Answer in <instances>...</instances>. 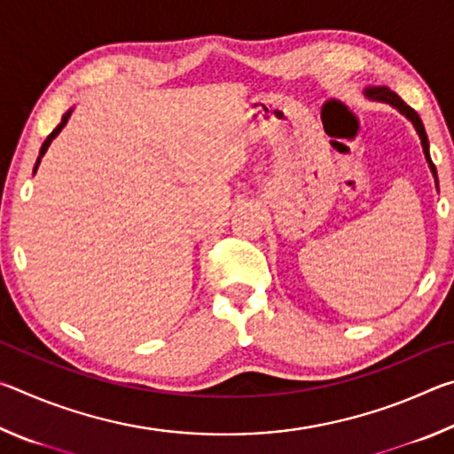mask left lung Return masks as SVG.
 I'll return each instance as SVG.
<instances>
[{
    "label": "left lung",
    "instance_id": "obj_1",
    "mask_svg": "<svg viewBox=\"0 0 454 454\" xmlns=\"http://www.w3.org/2000/svg\"><path fill=\"white\" fill-rule=\"evenodd\" d=\"M364 94H366V98L374 99V102H384V104H390L393 107H396V110L401 112L403 116H406V118H409V120L412 121V126H414V129H417V134H419V137H420L422 152H425V158H427V162H428L430 172H433L434 180H436V168H434L433 160H430V153H428V137H427V132H425V126H422V121H420V118H419V114L414 112L411 106H406V104L403 102V99H401V96L395 94V91L388 90L387 86L366 88ZM436 186H439V182H436Z\"/></svg>",
    "mask_w": 454,
    "mask_h": 454
}]
</instances>
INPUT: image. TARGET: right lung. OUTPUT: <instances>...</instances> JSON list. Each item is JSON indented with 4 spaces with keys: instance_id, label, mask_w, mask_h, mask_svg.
Wrapping results in <instances>:
<instances>
[{
    "instance_id": "obj_1",
    "label": "right lung",
    "mask_w": 454,
    "mask_h": 454,
    "mask_svg": "<svg viewBox=\"0 0 454 454\" xmlns=\"http://www.w3.org/2000/svg\"><path fill=\"white\" fill-rule=\"evenodd\" d=\"M70 116H72V110H67L66 114H64V118H61V121H59V124L56 126V129H53V132L48 136V137H45V142L42 144V150H40V156H37V162H35V166H34V174H35V170H37V166H40V162H42V158H43V153L45 152H48V148H50V144H51V140H53V137H56L59 132H61V129H64V126L67 124V120H70Z\"/></svg>"
}]
</instances>
